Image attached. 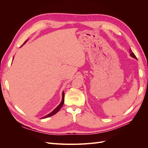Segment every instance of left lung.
<instances>
[{"instance_id": "1", "label": "left lung", "mask_w": 148, "mask_h": 148, "mask_svg": "<svg viewBox=\"0 0 148 148\" xmlns=\"http://www.w3.org/2000/svg\"><path fill=\"white\" fill-rule=\"evenodd\" d=\"M130 52L131 53H130V56H131L132 57L135 58V59H136V57L135 56V54H134V53L132 52V51L131 50V49H130Z\"/></svg>"}]
</instances>
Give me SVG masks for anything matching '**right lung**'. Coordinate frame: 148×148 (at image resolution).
<instances>
[{
  "instance_id": "add662e5",
  "label": "right lung",
  "mask_w": 148,
  "mask_h": 148,
  "mask_svg": "<svg viewBox=\"0 0 148 148\" xmlns=\"http://www.w3.org/2000/svg\"><path fill=\"white\" fill-rule=\"evenodd\" d=\"M27 41H26L25 42H24V44ZM64 92L63 91V92H62V102H60V104L56 108L53 110L52 112H51L50 114H47V115H45L44 116V117H42V119H46V118H47V117H51V116H52V115H53L54 114H56V113H57L58 112H59V110H60V109L62 108V106H63V104H64Z\"/></svg>"
}]
</instances>
